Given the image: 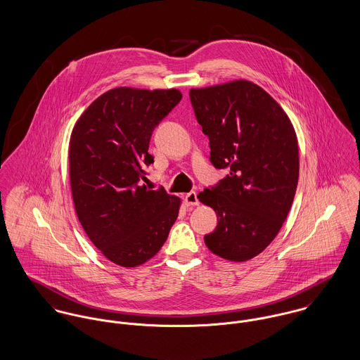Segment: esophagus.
<instances>
[{"label": "esophagus", "mask_w": 360, "mask_h": 360, "mask_svg": "<svg viewBox=\"0 0 360 360\" xmlns=\"http://www.w3.org/2000/svg\"><path fill=\"white\" fill-rule=\"evenodd\" d=\"M185 204L188 207H195V205H199V199H198V193L196 192H191V193H186L185 196Z\"/></svg>", "instance_id": "esophagus-1"}]
</instances>
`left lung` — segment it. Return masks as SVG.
<instances>
[{"mask_svg":"<svg viewBox=\"0 0 360 360\" xmlns=\"http://www.w3.org/2000/svg\"><path fill=\"white\" fill-rule=\"evenodd\" d=\"M191 101L210 139L211 162L228 175L199 193L218 219L208 250L232 262L261 254L278 236L300 174L298 141L279 103L252 81L192 88Z\"/></svg>","mask_w":360,"mask_h":360,"instance_id":"left-lung-1","label":"left lung"}]
</instances>
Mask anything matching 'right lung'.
Returning a JSON list of instances; mask_svg holds the SVG:
<instances>
[{
    "mask_svg": "<svg viewBox=\"0 0 360 360\" xmlns=\"http://www.w3.org/2000/svg\"><path fill=\"white\" fill-rule=\"evenodd\" d=\"M182 99L176 88L119 86L96 98L76 121L69 175L81 226L95 247L122 268L141 266L160 251L181 199L148 188L155 127Z\"/></svg>",
    "mask_w": 360,
    "mask_h": 360,
    "instance_id": "add662e5",
    "label": "right lung"
}]
</instances>
